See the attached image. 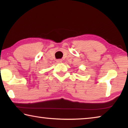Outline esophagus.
<instances>
[{"label":"esophagus","instance_id":"obj_1","mask_svg":"<svg viewBox=\"0 0 128 128\" xmlns=\"http://www.w3.org/2000/svg\"><path fill=\"white\" fill-rule=\"evenodd\" d=\"M56 62H57L58 63H61V62H62V60L61 59H58L56 60Z\"/></svg>","mask_w":128,"mask_h":128}]
</instances>
